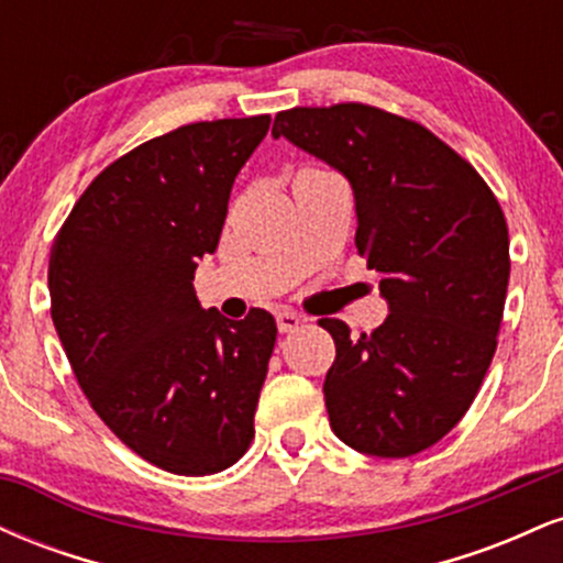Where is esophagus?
<instances>
[{
	"label": "esophagus",
	"mask_w": 563,
	"mask_h": 563,
	"mask_svg": "<svg viewBox=\"0 0 563 563\" xmlns=\"http://www.w3.org/2000/svg\"><path fill=\"white\" fill-rule=\"evenodd\" d=\"M301 314L290 312V309H283V312H277V328H280V333H290L296 331V328L301 325Z\"/></svg>",
	"instance_id": "esophagus-1"
}]
</instances>
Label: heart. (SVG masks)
<instances>
[{
	"instance_id": "heart-1",
	"label": "heart",
	"mask_w": 563,
	"mask_h": 563,
	"mask_svg": "<svg viewBox=\"0 0 563 563\" xmlns=\"http://www.w3.org/2000/svg\"><path fill=\"white\" fill-rule=\"evenodd\" d=\"M307 172H318V169H307Z\"/></svg>"
}]
</instances>
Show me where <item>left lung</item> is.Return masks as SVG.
I'll return each instance as SVG.
<instances>
[{
  "label": "left lung",
  "mask_w": 563,
  "mask_h": 563,
  "mask_svg": "<svg viewBox=\"0 0 563 563\" xmlns=\"http://www.w3.org/2000/svg\"><path fill=\"white\" fill-rule=\"evenodd\" d=\"M286 137L349 179L357 243L389 314L373 333L320 320L333 335L331 429L378 457L416 455L455 429L493 363L510 275L495 192L434 132L365 102L290 108Z\"/></svg>",
  "instance_id": "8db88e82"
}]
</instances>
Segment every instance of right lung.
I'll return each mask as SVG.
<instances>
[{
	"mask_svg": "<svg viewBox=\"0 0 563 563\" xmlns=\"http://www.w3.org/2000/svg\"><path fill=\"white\" fill-rule=\"evenodd\" d=\"M269 115L185 124L115 158L53 243V322L102 423L153 466L206 476L241 461L277 325L198 303L238 172Z\"/></svg>",
	"mask_w": 563,
	"mask_h": 563,
	"instance_id": "right-lung-1",
	"label": "right lung"
}]
</instances>
